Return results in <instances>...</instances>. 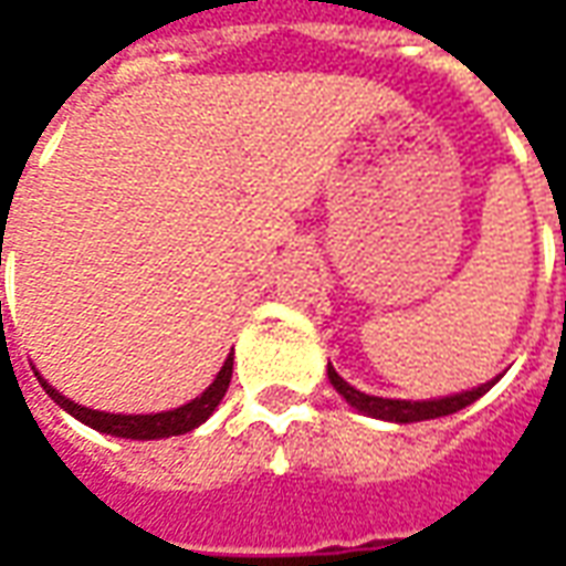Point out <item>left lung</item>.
Segmentation results:
<instances>
[{
	"instance_id": "8db88e82",
	"label": "left lung",
	"mask_w": 566,
	"mask_h": 566,
	"mask_svg": "<svg viewBox=\"0 0 566 566\" xmlns=\"http://www.w3.org/2000/svg\"><path fill=\"white\" fill-rule=\"evenodd\" d=\"M327 379H331L333 388L343 394L348 403L355 406L357 412L381 418V421L412 424V421H427V418H442V416H451V412H461L463 406L475 403L482 394L491 391V385H494L500 376L494 381L479 385V388H473V391L451 394V397H439V400H385V397H369V394L352 388V385H348V381H345L333 367H327Z\"/></svg>"
}]
</instances>
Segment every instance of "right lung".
<instances>
[{
	"instance_id": "right-lung-1",
	"label": "right lung",
	"mask_w": 566,
	"mask_h": 566,
	"mask_svg": "<svg viewBox=\"0 0 566 566\" xmlns=\"http://www.w3.org/2000/svg\"><path fill=\"white\" fill-rule=\"evenodd\" d=\"M35 376H39V373H35ZM230 379H233V355L223 360L221 373L214 376V381H211L206 391L199 394L197 400L178 406L172 412H157V416H112V412H96V409L78 406L75 400L63 397L56 388H51V385L39 376L44 391L51 394V400H54L60 409H66L69 416H75L78 421L93 427V430H99V433H112V437L124 439H163L193 430V427L202 424V421L218 409V403L223 400V394L230 388Z\"/></svg>"
}]
</instances>
